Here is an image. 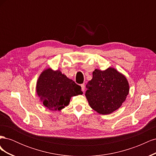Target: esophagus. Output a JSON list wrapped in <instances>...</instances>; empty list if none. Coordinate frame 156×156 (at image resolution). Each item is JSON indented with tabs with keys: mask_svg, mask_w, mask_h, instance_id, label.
I'll use <instances>...</instances> for the list:
<instances>
[{
	"mask_svg": "<svg viewBox=\"0 0 156 156\" xmlns=\"http://www.w3.org/2000/svg\"><path fill=\"white\" fill-rule=\"evenodd\" d=\"M81 88H82V91L84 92V89H85V85H84V84H81Z\"/></svg>",
	"mask_w": 156,
	"mask_h": 156,
	"instance_id": "34e87169",
	"label": "esophagus"
}]
</instances>
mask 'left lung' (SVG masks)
<instances>
[{
	"mask_svg": "<svg viewBox=\"0 0 156 156\" xmlns=\"http://www.w3.org/2000/svg\"><path fill=\"white\" fill-rule=\"evenodd\" d=\"M92 79L87 84L85 96L92 109L101 115L117 110L128 95L129 83L124 75L116 69H95Z\"/></svg>",
	"mask_w": 156,
	"mask_h": 156,
	"instance_id": "8db88e82",
	"label": "left lung"
}]
</instances>
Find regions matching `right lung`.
I'll use <instances>...</instances> for the list:
<instances>
[{
	"instance_id": "add662e5",
	"label": "right lung",
	"mask_w": 156,
	"mask_h": 156,
	"mask_svg": "<svg viewBox=\"0 0 156 156\" xmlns=\"http://www.w3.org/2000/svg\"><path fill=\"white\" fill-rule=\"evenodd\" d=\"M36 92L45 107L49 110L60 111L67 106L72 96L83 94L81 87L68 79L59 70L49 68L38 78Z\"/></svg>"
}]
</instances>
